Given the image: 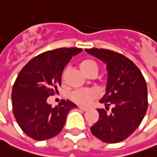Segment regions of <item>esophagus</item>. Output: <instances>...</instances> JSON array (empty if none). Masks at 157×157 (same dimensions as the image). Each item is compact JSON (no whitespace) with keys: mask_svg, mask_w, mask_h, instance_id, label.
I'll use <instances>...</instances> for the list:
<instances>
[{"mask_svg":"<svg viewBox=\"0 0 157 157\" xmlns=\"http://www.w3.org/2000/svg\"><path fill=\"white\" fill-rule=\"evenodd\" d=\"M78 108H79L80 110H82V111H84V112L87 111L88 110L87 107H84V106H78Z\"/></svg>","mask_w":157,"mask_h":157,"instance_id":"esophagus-1","label":"esophagus"}]
</instances>
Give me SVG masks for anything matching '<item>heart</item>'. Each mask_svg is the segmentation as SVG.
I'll return each instance as SVG.
<instances>
[{"label":"heart","mask_w":157,"mask_h":157,"mask_svg":"<svg viewBox=\"0 0 157 157\" xmlns=\"http://www.w3.org/2000/svg\"><path fill=\"white\" fill-rule=\"evenodd\" d=\"M80 69L81 71L89 76L91 73L98 72V66L97 63L91 59H86L82 61L80 64ZM69 71V68H65L62 74V78L64 79ZM100 92L97 89H78L74 90L70 94L69 97L71 100L76 104L80 105H87L94 100H97L100 97Z\"/></svg>","instance_id":"b5f03b06"}]
</instances>
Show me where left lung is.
I'll use <instances>...</instances> for the list:
<instances>
[{"mask_svg": "<svg viewBox=\"0 0 157 157\" xmlns=\"http://www.w3.org/2000/svg\"><path fill=\"white\" fill-rule=\"evenodd\" d=\"M106 64L107 84L98 109L99 121L91 127L95 137L106 143H117L130 136L140 126L148 109V90L141 71L129 58L105 49H86ZM112 106L110 112H107Z\"/></svg>", "mask_w": 157, "mask_h": 157, "instance_id": "obj_1", "label": "left lung"}]
</instances>
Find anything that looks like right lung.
Here are the masks:
<instances>
[{
    "instance_id": "1",
    "label": "right lung",
    "mask_w": 157,
    "mask_h": 157,
    "mask_svg": "<svg viewBox=\"0 0 157 157\" xmlns=\"http://www.w3.org/2000/svg\"><path fill=\"white\" fill-rule=\"evenodd\" d=\"M80 48H59L41 53L21 70L12 88V106L21 130L36 141L52 138L63 129L66 116L77 105L62 100L52 107L47 98L58 92L63 68Z\"/></svg>"
}]
</instances>
